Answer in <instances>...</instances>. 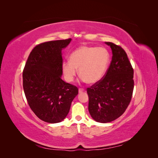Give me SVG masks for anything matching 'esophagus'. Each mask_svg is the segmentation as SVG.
<instances>
[{"label":"esophagus","instance_id":"1","mask_svg":"<svg viewBox=\"0 0 158 158\" xmlns=\"http://www.w3.org/2000/svg\"><path fill=\"white\" fill-rule=\"evenodd\" d=\"M84 91V89H82V88H79V89H78V92H79V93L80 94V93H82Z\"/></svg>","mask_w":158,"mask_h":158}]
</instances>
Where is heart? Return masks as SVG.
<instances>
[{
  "label": "heart",
  "instance_id": "b5f03b06",
  "mask_svg": "<svg viewBox=\"0 0 158 158\" xmlns=\"http://www.w3.org/2000/svg\"><path fill=\"white\" fill-rule=\"evenodd\" d=\"M110 60L109 51L103 47L82 46L72 52L70 61L63 64V72L68 82L73 81L79 69L82 80L96 84L106 74Z\"/></svg>",
  "mask_w": 158,
  "mask_h": 158
}]
</instances>
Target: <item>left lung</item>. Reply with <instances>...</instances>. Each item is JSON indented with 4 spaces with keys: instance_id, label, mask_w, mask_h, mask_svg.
I'll return each instance as SVG.
<instances>
[{
    "instance_id": "left-lung-1",
    "label": "left lung",
    "mask_w": 158,
    "mask_h": 158,
    "mask_svg": "<svg viewBox=\"0 0 158 158\" xmlns=\"http://www.w3.org/2000/svg\"><path fill=\"white\" fill-rule=\"evenodd\" d=\"M112 50V60L103 78L87 88L88 110L95 121L106 123L125 113L134 89V70L121 46L106 42Z\"/></svg>"
}]
</instances>
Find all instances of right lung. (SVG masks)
<instances>
[{
  "label": "right lung",
  "mask_w": 158,
  "mask_h": 158,
  "mask_svg": "<svg viewBox=\"0 0 158 158\" xmlns=\"http://www.w3.org/2000/svg\"><path fill=\"white\" fill-rule=\"evenodd\" d=\"M71 39L50 41L36 45L23 70V88L35 115L49 123H60L67 115L78 89L61 79L62 49Z\"/></svg>",
  "instance_id": "1"
}]
</instances>
